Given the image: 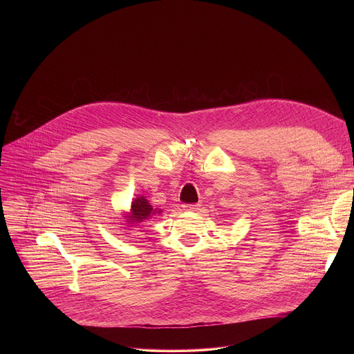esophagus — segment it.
<instances>
[{
  "instance_id": "obj_1",
  "label": "esophagus",
  "mask_w": 354,
  "mask_h": 354,
  "mask_svg": "<svg viewBox=\"0 0 354 354\" xmlns=\"http://www.w3.org/2000/svg\"><path fill=\"white\" fill-rule=\"evenodd\" d=\"M198 207H200V205H185L183 210H186V212H197Z\"/></svg>"
}]
</instances>
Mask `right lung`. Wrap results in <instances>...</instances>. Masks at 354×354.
Here are the masks:
<instances>
[{
	"label": "right lung",
	"instance_id": "right-lung-1",
	"mask_svg": "<svg viewBox=\"0 0 354 354\" xmlns=\"http://www.w3.org/2000/svg\"><path fill=\"white\" fill-rule=\"evenodd\" d=\"M161 210L154 209L148 203V200L144 196H138L137 198H133L130 212L126 216V220L129 224H140L148 218H153L154 216L160 214Z\"/></svg>",
	"mask_w": 354,
	"mask_h": 354
}]
</instances>
